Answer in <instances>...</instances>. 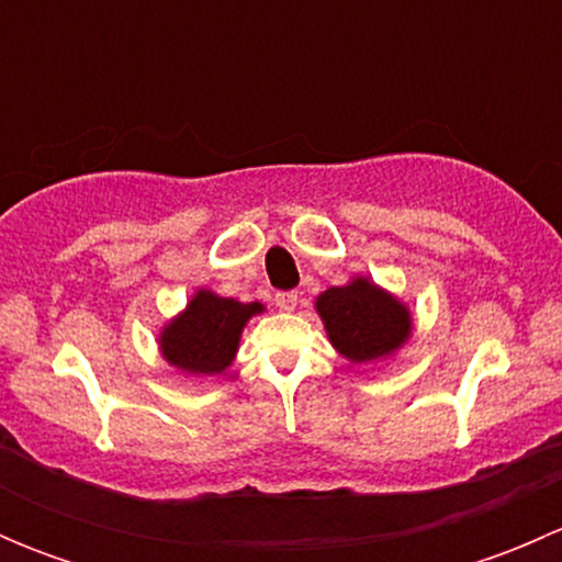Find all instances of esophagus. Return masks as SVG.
<instances>
[{
  "mask_svg": "<svg viewBox=\"0 0 562 562\" xmlns=\"http://www.w3.org/2000/svg\"><path fill=\"white\" fill-rule=\"evenodd\" d=\"M296 302H299V293L296 291H280L274 296V304L280 310H285V313H291V310H296Z\"/></svg>",
  "mask_w": 562,
  "mask_h": 562,
  "instance_id": "obj_1",
  "label": "esophagus"
}]
</instances>
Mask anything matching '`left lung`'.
Wrapping results in <instances>:
<instances>
[{
  "mask_svg": "<svg viewBox=\"0 0 562 562\" xmlns=\"http://www.w3.org/2000/svg\"><path fill=\"white\" fill-rule=\"evenodd\" d=\"M315 310L334 348L353 364L386 359L413 331L411 310L367 277L323 291Z\"/></svg>",
  "mask_w": 562,
  "mask_h": 562,
  "instance_id": "8db88e82",
  "label": "left lung"
}]
</instances>
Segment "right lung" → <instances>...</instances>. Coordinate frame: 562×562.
I'll use <instances>...</instances> for the list:
<instances>
[{
	"instance_id": "right-lung-1",
	"label": "right lung",
	"mask_w": 562,
	"mask_h": 562,
	"mask_svg": "<svg viewBox=\"0 0 562 562\" xmlns=\"http://www.w3.org/2000/svg\"><path fill=\"white\" fill-rule=\"evenodd\" d=\"M260 313L263 304L236 302L201 288L184 313L162 326V359L187 375H220L234 361L247 321Z\"/></svg>"
}]
</instances>
